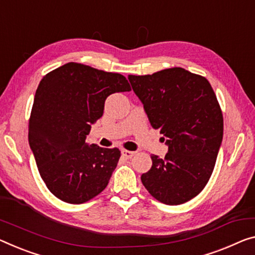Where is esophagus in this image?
Returning <instances> with one entry per match:
<instances>
[{"label":"esophagus","instance_id":"esophagus-1","mask_svg":"<svg viewBox=\"0 0 255 255\" xmlns=\"http://www.w3.org/2000/svg\"><path fill=\"white\" fill-rule=\"evenodd\" d=\"M122 156L124 158H127V159H130V158H132L133 156H134V154L135 152L134 151H131V150H127V149H122Z\"/></svg>","mask_w":255,"mask_h":255}]
</instances>
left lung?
I'll return each mask as SVG.
<instances>
[{"label":"left lung","mask_w":255,"mask_h":255,"mask_svg":"<svg viewBox=\"0 0 255 255\" xmlns=\"http://www.w3.org/2000/svg\"><path fill=\"white\" fill-rule=\"evenodd\" d=\"M128 78L168 146L164 158L151 156L142 185L160 203L183 204L204 189L220 149L223 117L217 96L204 76L181 67Z\"/></svg>","instance_id":"left-lung-1"}]
</instances>
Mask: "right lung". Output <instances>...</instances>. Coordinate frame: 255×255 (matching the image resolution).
<instances>
[{
    "label": "right lung",
    "mask_w": 255,
    "mask_h": 255,
    "mask_svg": "<svg viewBox=\"0 0 255 255\" xmlns=\"http://www.w3.org/2000/svg\"><path fill=\"white\" fill-rule=\"evenodd\" d=\"M131 91L127 78L68 62L38 84L29 117L28 141L41 178L56 197L82 204L107 187L121 157L119 148L85 142L105 100Z\"/></svg>",
    "instance_id": "add662e5"
}]
</instances>
